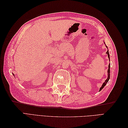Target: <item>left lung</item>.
Masks as SVG:
<instances>
[{
	"label": "left lung",
	"instance_id": "1",
	"mask_svg": "<svg viewBox=\"0 0 128 128\" xmlns=\"http://www.w3.org/2000/svg\"><path fill=\"white\" fill-rule=\"evenodd\" d=\"M104 44H105V43H104ZM106 46V48H107V46ZM106 53L107 54L108 57V58H109V60L110 61V54H109V52H108V51H107ZM107 72H108V77H107V78L106 79V80L105 81H104V82L102 84V87L100 88V90H99V91H101V90H102V89L104 88V86H106V84L108 83V80H110V64H109V65H108V69Z\"/></svg>",
	"mask_w": 128,
	"mask_h": 128
}]
</instances>
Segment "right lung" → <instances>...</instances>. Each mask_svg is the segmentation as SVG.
Instances as JSON below:
<instances>
[{
  "label": "right lung",
  "instance_id": "obj_1",
  "mask_svg": "<svg viewBox=\"0 0 128 128\" xmlns=\"http://www.w3.org/2000/svg\"><path fill=\"white\" fill-rule=\"evenodd\" d=\"M13 75H14V74H13Z\"/></svg>",
  "mask_w": 128,
  "mask_h": 128
}]
</instances>
